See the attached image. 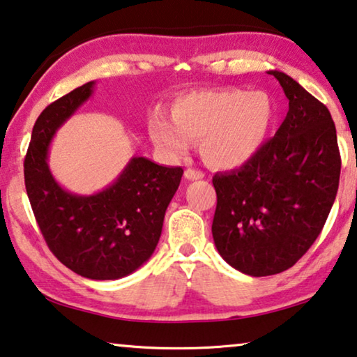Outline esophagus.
<instances>
[{"instance_id": "1", "label": "esophagus", "mask_w": 357, "mask_h": 357, "mask_svg": "<svg viewBox=\"0 0 357 357\" xmlns=\"http://www.w3.org/2000/svg\"><path fill=\"white\" fill-rule=\"evenodd\" d=\"M184 176L185 179H190V181H197V179H202L205 176L204 173L199 172V169H194V168H188L184 172Z\"/></svg>"}]
</instances>
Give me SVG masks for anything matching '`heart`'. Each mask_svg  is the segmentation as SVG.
I'll return each instance as SVG.
<instances>
[{"instance_id": "heart-1", "label": "heart", "mask_w": 357, "mask_h": 357, "mask_svg": "<svg viewBox=\"0 0 357 357\" xmlns=\"http://www.w3.org/2000/svg\"><path fill=\"white\" fill-rule=\"evenodd\" d=\"M274 114L273 99L263 91H195L178 100L173 120L155 116L151 121V136L172 157L184 155L190 141H200L202 155L211 167L232 169L259 151Z\"/></svg>"}]
</instances>
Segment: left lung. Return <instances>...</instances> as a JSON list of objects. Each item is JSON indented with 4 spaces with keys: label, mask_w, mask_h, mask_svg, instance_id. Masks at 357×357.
<instances>
[{
    "label": "left lung",
    "mask_w": 357,
    "mask_h": 357,
    "mask_svg": "<svg viewBox=\"0 0 357 357\" xmlns=\"http://www.w3.org/2000/svg\"><path fill=\"white\" fill-rule=\"evenodd\" d=\"M289 112L273 139L238 169L216 173L211 232L225 261L253 278L279 274L314 243L337 197L340 158L328 109L285 73Z\"/></svg>",
    "instance_id": "8db88e82"
}]
</instances>
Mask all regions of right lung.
Instances as JSON below:
<instances>
[{"label": "right lung", "instance_id": "right-lung-1", "mask_svg": "<svg viewBox=\"0 0 357 357\" xmlns=\"http://www.w3.org/2000/svg\"><path fill=\"white\" fill-rule=\"evenodd\" d=\"M94 82L47 105L35 121L24 162L25 189L47 247L83 278L114 280L152 257L163 218L183 178L181 167L132 157L115 183L93 195L62 189L47 167L57 128L93 94Z\"/></svg>", "mask_w": 357, "mask_h": 357}]
</instances>
